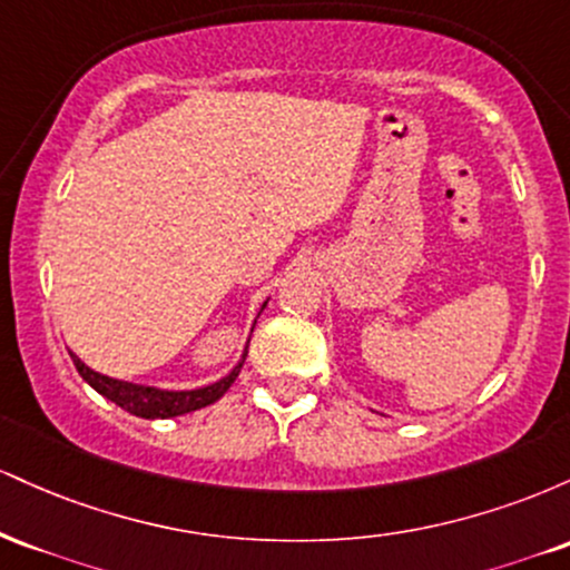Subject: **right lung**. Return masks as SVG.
Instances as JSON below:
<instances>
[{
    "mask_svg": "<svg viewBox=\"0 0 570 570\" xmlns=\"http://www.w3.org/2000/svg\"><path fill=\"white\" fill-rule=\"evenodd\" d=\"M265 305H267V299L263 303V307H259V313L265 311ZM254 324H257V318H254ZM246 351H248V343L244 345V353H240L238 364H235V367L227 372L225 377H219V381H214L208 385H200V389H185V391H171V389H158V385L120 381V377H109V375H104V372L90 370L88 364L77 356V353L69 351V356H71V362H75L77 372L82 375V381L88 383L90 389L98 391L104 399H109V402H115L117 407L130 412V415L153 421V417L187 415V412L208 407V404H214L217 399L225 396V391L230 389V385L235 383V377H238L240 367H244Z\"/></svg>",
    "mask_w": 570,
    "mask_h": 570,
    "instance_id": "obj_1",
    "label": "right lung"
}]
</instances>
